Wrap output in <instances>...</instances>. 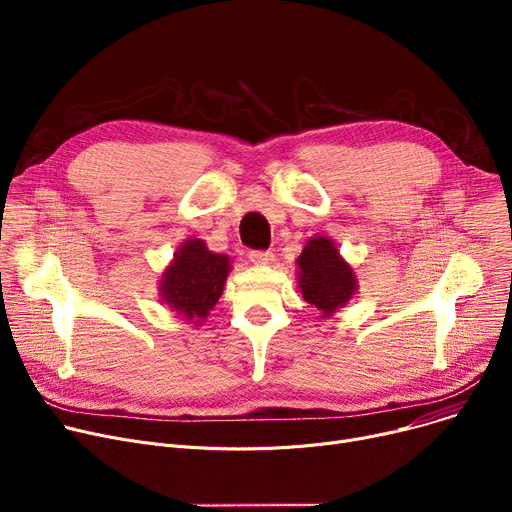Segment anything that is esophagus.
<instances>
[{"instance_id":"1","label":"esophagus","mask_w":512,"mask_h":512,"mask_svg":"<svg viewBox=\"0 0 512 512\" xmlns=\"http://www.w3.org/2000/svg\"><path fill=\"white\" fill-rule=\"evenodd\" d=\"M248 258L254 262V264H270L273 262V252H268V250H252L250 254H248Z\"/></svg>"}]
</instances>
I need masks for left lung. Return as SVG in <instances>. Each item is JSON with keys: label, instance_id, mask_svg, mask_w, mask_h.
I'll use <instances>...</instances> for the list:
<instances>
[{"label": "left lung", "instance_id": "obj_1", "mask_svg": "<svg viewBox=\"0 0 512 512\" xmlns=\"http://www.w3.org/2000/svg\"><path fill=\"white\" fill-rule=\"evenodd\" d=\"M297 264L299 289L304 299L324 316H330L349 302L355 291L353 268L339 256L328 237L310 239Z\"/></svg>", "mask_w": 512, "mask_h": 512}]
</instances>
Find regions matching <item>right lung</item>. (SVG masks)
Returning a JSON list of instances; mask_svg holds the SVG:
<instances>
[{
  "label": "right lung",
  "mask_w": 512,
  "mask_h": 512,
  "mask_svg": "<svg viewBox=\"0 0 512 512\" xmlns=\"http://www.w3.org/2000/svg\"><path fill=\"white\" fill-rule=\"evenodd\" d=\"M229 268L227 256L210 252L202 239H188L161 279L163 299L184 318H206L219 302Z\"/></svg>",
  "instance_id": "1"
}]
</instances>
